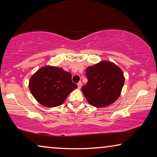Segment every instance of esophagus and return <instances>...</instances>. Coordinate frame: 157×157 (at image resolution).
<instances>
[{
	"label": "esophagus",
	"mask_w": 157,
	"mask_h": 157,
	"mask_svg": "<svg viewBox=\"0 0 157 157\" xmlns=\"http://www.w3.org/2000/svg\"><path fill=\"white\" fill-rule=\"evenodd\" d=\"M77 86H78V89H80V88H81V86H82V83H81V81L78 82V84H77Z\"/></svg>",
	"instance_id": "1"
}]
</instances>
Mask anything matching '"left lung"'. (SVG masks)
I'll return each mask as SVG.
<instances>
[{"label": "left lung", "instance_id": "8db88e82", "mask_svg": "<svg viewBox=\"0 0 157 157\" xmlns=\"http://www.w3.org/2000/svg\"><path fill=\"white\" fill-rule=\"evenodd\" d=\"M88 83L81 90L88 102L97 108L109 106L118 99L124 83L122 69L110 61H101L86 69Z\"/></svg>", "mask_w": 157, "mask_h": 157}]
</instances>
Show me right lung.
I'll return each mask as SVG.
<instances>
[{"mask_svg":"<svg viewBox=\"0 0 157 157\" xmlns=\"http://www.w3.org/2000/svg\"><path fill=\"white\" fill-rule=\"evenodd\" d=\"M29 88L40 104L56 107L63 104L77 86L71 81L70 73L61 67L47 65L38 69L31 76Z\"/></svg>","mask_w":157,"mask_h":157,"instance_id":"1","label":"right lung"}]
</instances>
